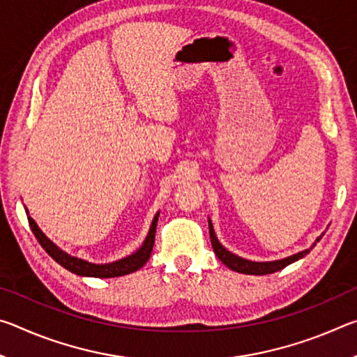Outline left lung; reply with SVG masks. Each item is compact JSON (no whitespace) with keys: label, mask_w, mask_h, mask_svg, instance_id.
I'll use <instances>...</instances> for the list:
<instances>
[{"label":"left lung","mask_w":357,"mask_h":357,"mask_svg":"<svg viewBox=\"0 0 357 357\" xmlns=\"http://www.w3.org/2000/svg\"><path fill=\"white\" fill-rule=\"evenodd\" d=\"M208 223H209L211 244H213V249L215 252L217 258H219L223 264L228 266V268L231 269V271H236V273H241V274H250V275L273 274V273H277V271L287 268L288 264L298 261V259L304 258L307 253H310V250L317 245L318 241L324 236V233H321V236L317 238V241H315V243H313V245L310 247V249L301 250L298 253H294V255H289L287 258L274 259V261H252V259H245L243 257H238V255H234V253H231L229 250H227L225 247L220 244V241L217 239L215 233H214V228H213V222H211V219L208 220Z\"/></svg>","instance_id":"left-lung-1"}]
</instances>
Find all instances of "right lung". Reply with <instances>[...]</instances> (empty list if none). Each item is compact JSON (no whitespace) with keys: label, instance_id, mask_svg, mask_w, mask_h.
<instances>
[{"label":"right lung","instance_id":"right-lung-1","mask_svg":"<svg viewBox=\"0 0 357 357\" xmlns=\"http://www.w3.org/2000/svg\"><path fill=\"white\" fill-rule=\"evenodd\" d=\"M25 213L28 215V222L29 227H31L33 233L36 239L39 241V244L42 245L48 255H50L58 264H61L63 268H66L70 273H74L77 275L82 277H98V279H112V277H121L130 273H135L142 268V266L146 264V261L149 259L151 252H153V245H154V238H155V227H157V220H159V211L154 215L153 222H151L149 231L144 238L143 244L140 245V249L135 250L130 255L116 259V261L112 263H91L86 261V259L78 258L74 255H69L68 252H64L63 249L53 243V241L48 239L45 236V233L38 227V223L34 222V219L29 215V211L25 206Z\"/></svg>","mask_w":357,"mask_h":357}]
</instances>
